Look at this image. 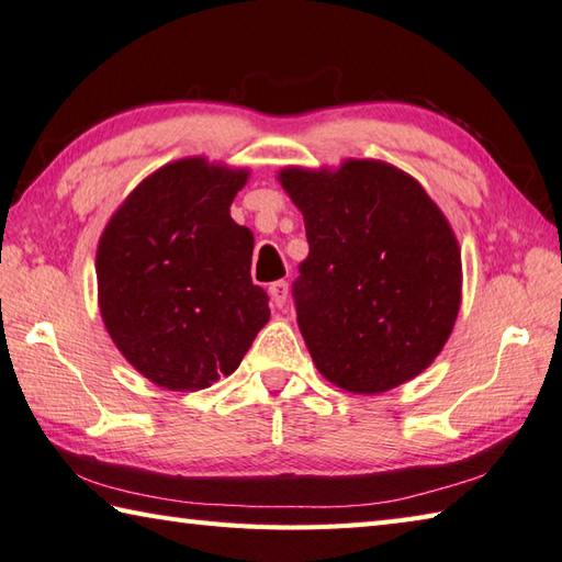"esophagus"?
Segmentation results:
<instances>
[{
	"label": "esophagus",
	"instance_id": "obj_1",
	"mask_svg": "<svg viewBox=\"0 0 562 562\" xmlns=\"http://www.w3.org/2000/svg\"><path fill=\"white\" fill-rule=\"evenodd\" d=\"M269 295H271V303L277 307L285 305V297H289V283L285 281H273L269 285Z\"/></svg>",
	"mask_w": 562,
	"mask_h": 562
}]
</instances>
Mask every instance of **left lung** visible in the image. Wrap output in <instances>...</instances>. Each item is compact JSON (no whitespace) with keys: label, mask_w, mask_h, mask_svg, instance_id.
Segmentation results:
<instances>
[{"label":"left lung","mask_w":562,"mask_h":562,"mask_svg":"<svg viewBox=\"0 0 562 562\" xmlns=\"http://www.w3.org/2000/svg\"><path fill=\"white\" fill-rule=\"evenodd\" d=\"M305 221L297 327L327 381L383 393L422 373L461 305V251L415 179L373 159L337 171L283 169Z\"/></svg>","instance_id":"obj_1"}]
</instances>
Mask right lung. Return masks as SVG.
I'll use <instances>...</instances> for the list:
<instances>
[{"mask_svg":"<svg viewBox=\"0 0 562 562\" xmlns=\"http://www.w3.org/2000/svg\"><path fill=\"white\" fill-rule=\"evenodd\" d=\"M247 171L179 159L137 187L97 251L101 317L137 371L167 391L231 375L269 323L251 283L255 237L231 217Z\"/></svg>","mask_w":562,"mask_h":562,"instance_id":"right-lung-1","label":"right lung"}]
</instances>
